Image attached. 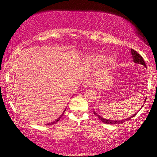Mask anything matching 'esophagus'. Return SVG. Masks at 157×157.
I'll return each instance as SVG.
<instances>
[{
    "label": "esophagus",
    "mask_w": 157,
    "mask_h": 157,
    "mask_svg": "<svg viewBox=\"0 0 157 157\" xmlns=\"http://www.w3.org/2000/svg\"><path fill=\"white\" fill-rule=\"evenodd\" d=\"M94 81L91 78H88L83 82V88H89L91 87L94 86Z\"/></svg>",
    "instance_id": "esophagus-1"
}]
</instances>
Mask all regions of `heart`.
Wrapping results in <instances>:
<instances>
[{
    "label": "heart",
    "mask_w": 157,
    "mask_h": 157,
    "mask_svg": "<svg viewBox=\"0 0 157 157\" xmlns=\"http://www.w3.org/2000/svg\"><path fill=\"white\" fill-rule=\"evenodd\" d=\"M104 59L105 56L101 54H94L91 56V60L96 63H101ZM106 63L109 66H113L115 63V61L112 57H109L106 59Z\"/></svg>",
    "instance_id": "obj_1"
}]
</instances>
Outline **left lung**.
Returning a JSON list of instances; mask_svg holds the SVG:
<instances>
[{
    "label": "left lung",
    "instance_id": "obj_1",
    "mask_svg": "<svg viewBox=\"0 0 157 157\" xmlns=\"http://www.w3.org/2000/svg\"><path fill=\"white\" fill-rule=\"evenodd\" d=\"M131 51H132V58H133V61H134V63H139V64H141V65L144 66V67H147V66H146V63L144 62V60L142 57H141V56L139 54V53H137L136 51H134V49H131ZM94 113L95 115L97 116V117L102 122H104V124H121L123 123L124 121H128V120L132 119V117H134L135 115L136 114V113H135L132 116V117H130L129 118H128V119H125L124 120H121V121H113V120H109V119H104V118H102L101 117H100V116L97 115V113H96L95 111H94Z\"/></svg>",
    "mask_w": 157,
    "mask_h": 157
}]
</instances>
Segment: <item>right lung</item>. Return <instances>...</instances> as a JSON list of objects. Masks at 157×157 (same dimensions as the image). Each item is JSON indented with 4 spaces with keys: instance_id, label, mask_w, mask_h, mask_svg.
Masks as SVG:
<instances>
[{
    "instance_id": "add662e5",
    "label": "right lung",
    "mask_w": 157,
    "mask_h": 157,
    "mask_svg": "<svg viewBox=\"0 0 157 157\" xmlns=\"http://www.w3.org/2000/svg\"><path fill=\"white\" fill-rule=\"evenodd\" d=\"M65 111H66V109H65V110H64V111H63V113H62V114H61V116H60V117H59V118H58V119H57L56 120V121H53V122H51V123H49V124H48V125H52V124H56V123H57V122H58V121H59V120H60V119H61V117H62V116H63V113H64V112H65Z\"/></svg>"
}]
</instances>
